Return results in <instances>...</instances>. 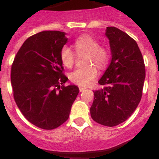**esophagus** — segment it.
I'll return each instance as SVG.
<instances>
[{
	"mask_svg": "<svg viewBox=\"0 0 159 159\" xmlns=\"http://www.w3.org/2000/svg\"><path fill=\"white\" fill-rule=\"evenodd\" d=\"M84 90H86V88H84V87H80V92H84Z\"/></svg>",
	"mask_w": 159,
	"mask_h": 159,
	"instance_id": "obj_1",
	"label": "esophagus"
}]
</instances>
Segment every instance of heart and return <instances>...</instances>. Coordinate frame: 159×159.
I'll list each match as a JSON object with an SVG mask.
<instances>
[{"label":"heart","instance_id":"heart-1","mask_svg":"<svg viewBox=\"0 0 159 159\" xmlns=\"http://www.w3.org/2000/svg\"><path fill=\"white\" fill-rule=\"evenodd\" d=\"M73 46L78 54L86 53L85 64L88 66L78 68L70 73V80L79 86H88L98 75L95 66L101 70L107 67L110 61L109 52L105 47L99 45V42L95 38L88 34L78 36L74 41ZM60 57L63 65L67 68L72 67L75 62V53L67 46H64L61 48Z\"/></svg>","mask_w":159,"mask_h":159}]
</instances>
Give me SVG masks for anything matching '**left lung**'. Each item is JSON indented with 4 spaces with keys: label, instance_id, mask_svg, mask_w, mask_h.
<instances>
[{
    "label": "left lung",
    "instance_id": "left-lung-1",
    "mask_svg": "<svg viewBox=\"0 0 159 159\" xmlns=\"http://www.w3.org/2000/svg\"><path fill=\"white\" fill-rule=\"evenodd\" d=\"M111 60L94 92L90 108L96 123L115 127L126 121L135 111L143 94L146 70L143 56L134 39L116 27H107Z\"/></svg>",
    "mask_w": 159,
    "mask_h": 159
}]
</instances>
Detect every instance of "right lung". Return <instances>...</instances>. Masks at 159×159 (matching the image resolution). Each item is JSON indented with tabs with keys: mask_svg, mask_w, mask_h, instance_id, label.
<instances>
[{
	"mask_svg": "<svg viewBox=\"0 0 159 159\" xmlns=\"http://www.w3.org/2000/svg\"><path fill=\"white\" fill-rule=\"evenodd\" d=\"M66 33L43 31L28 38L19 49L11 69L15 102L25 119L44 130L60 127L69 117L80 90L64 86L60 50Z\"/></svg>",
	"mask_w": 159,
	"mask_h": 159,
	"instance_id": "right-lung-1",
	"label": "right lung"
}]
</instances>
